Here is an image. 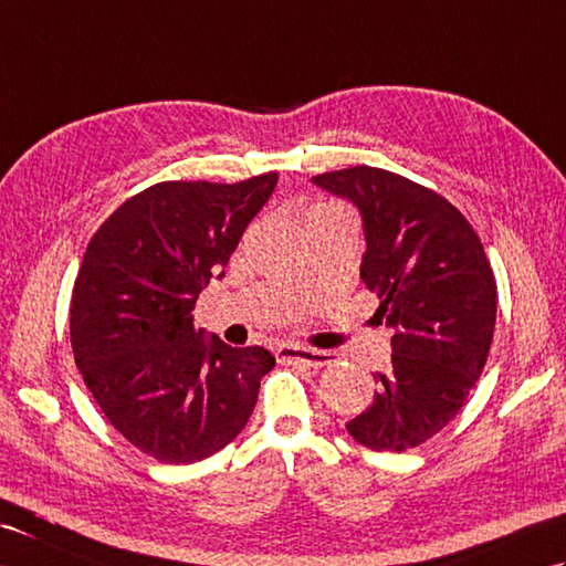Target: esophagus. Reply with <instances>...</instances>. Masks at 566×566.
Listing matches in <instances>:
<instances>
[{
  "mask_svg": "<svg viewBox=\"0 0 566 566\" xmlns=\"http://www.w3.org/2000/svg\"><path fill=\"white\" fill-rule=\"evenodd\" d=\"M279 358L285 363H300V366H310V368H324L326 363L332 360V354L317 348H303V346H281L279 348Z\"/></svg>",
  "mask_w": 566,
  "mask_h": 566,
  "instance_id": "1",
  "label": "esophagus"
}]
</instances>
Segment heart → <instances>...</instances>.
I'll list each match as a JSON object with an SVG mask.
<instances>
[{"instance_id": "1", "label": "heart", "mask_w": 566, "mask_h": 566, "mask_svg": "<svg viewBox=\"0 0 566 566\" xmlns=\"http://www.w3.org/2000/svg\"><path fill=\"white\" fill-rule=\"evenodd\" d=\"M322 208H326V206H322Z\"/></svg>"}]
</instances>
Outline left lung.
I'll return each mask as SVG.
<instances>
[{
    "mask_svg": "<svg viewBox=\"0 0 566 566\" xmlns=\"http://www.w3.org/2000/svg\"><path fill=\"white\" fill-rule=\"evenodd\" d=\"M363 218L360 279L392 329V366L373 405L346 423L360 446L405 453L455 419L480 380L496 322V281L462 212L431 188L378 167L312 179Z\"/></svg>",
    "mask_w": 566,
    "mask_h": 566,
    "instance_id": "8db88e82",
    "label": "left lung"
}]
</instances>
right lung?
I'll list each match as a JSON object with an SVG mask.
<instances>
[{"label": "right lung", "mask_w": 566, "mask_h": 566, "mask_svg": "<svg viewBox=\"0 0 566 566\" xmlns=\"http://www.w3.org/2000/svg\"><path fill=\"white\" fill-rule=\"evenodd\" d=\"M279 174L240 184L161 181L128 198L86 244L70 305L72 354L113 429L169 464L210 458L242 433L275 358L196 329Z\"/></svg>", "instance_id": "obj_1"}]
</instances>
